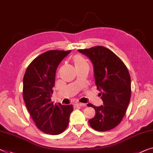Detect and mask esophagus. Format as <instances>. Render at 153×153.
I'll return each mask as SVG.
<instances>
[{
	"mask_svg": "<svg viewBox=\"0 0 153 153\" xmlns=\"http://www.w3.org/2000/svg\"><path fill=\"white\" fill-rule=\"evenodd\" d=\"M76 105L79 107H84V106H85L86 104H84V103H81V102H77V103H76Z\"/></svg>",
	"mask_w": 153,
	"mask_h": 153,
	"instance_id": "1",
	"label": "esophagus"
}]
</instances>
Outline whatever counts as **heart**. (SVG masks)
Instances as JSON below:
<instances>
[{
    "mask_svg": "<svg viewBox=\"0 0 153 153\" xmlns=\"http://www.w3.org/2000/svg\"><path fill=\"white\" fill-rule=\"evenodd\" d=\"M72 61H73L74 66L76 68H78L83 66V65H88V63H87L85 59L83 56L80 55H74L73 58H72Z\"/></svg>",
    "mask_w": 153,
    "mask_h": 153,
    "instance_id": "obj_1",
    "label": "heart"
}]
</instances>
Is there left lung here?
<instances>
[{
	"instance_id": "obj_1",
	"label": "left lung",
	"mask_w": 153,
	"mask_h": 153,
	"mask_svg": "<svg viewBox=\"0 0 153 153\" xmlns=\"http://www.w3.org/2000/svg\"><path fill=\"white\" fill-rule=\"evenodd\" d=\"M94 65L95 83L103 105L96 107L95 116L89 120L91 128L107 131L117 126L125 115L131 95V76L128 70L116 54L104 46L79 49Z\"/></svg>"
}]
</instances>
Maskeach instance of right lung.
I'll return each instance as SVG.
<instances>
[{"instance_id":"obj_1","label":"right lung","mask_w":153,"mask_h":153,"mask_svg":"<svg viewBox=\"0 0 153 153\" xmlns=\"http://www.w3.org/2000/svg\"><path fill=\"white\" fill-rule=\"evenodd\" d=\"M71 51H48L30 63L23 78V99L37 128L49 135H59L68 127L72 105L53 104L56 70Z\"/></svg>"}]
</instances>
